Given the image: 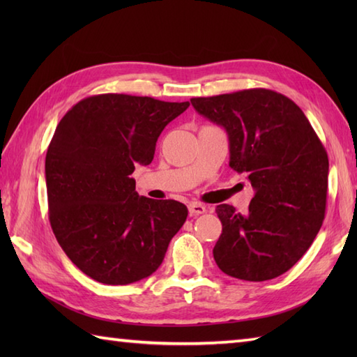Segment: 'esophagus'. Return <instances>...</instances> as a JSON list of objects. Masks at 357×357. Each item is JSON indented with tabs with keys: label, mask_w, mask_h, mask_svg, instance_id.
<instances>
[{
	"label": "esophagus",
	"mask_w": 357,
	"mask_h": 357,
	"mask_svg": "<svg viewBox=\"0 0 357 357\" xmlns=\"http://www.w3.org/2000/svg\"><path fill=\"white\" fill-rule=\"evenodd\" d=\"M206 206H202V204L199 202H190L188 204V211H190L192 216H198V215H202L206 213Z\"/></svg>",
	"instance_id": "obj_1"
}]
</instances>
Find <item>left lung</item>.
Returning a JSON list of instances; mask_svg holds the SVG:
<instances>
[{
  "label": "left lung",
  "mask_w": 357,
  "mask_h": 357,
  "mask_svg": "<svg viewBox=\"0 0 357 357\" xmlns=\"http://www.w3.org/2000/svg\"><path fill=\"white\" fill-rule=\"evenodd\" d=\"M199 115L222 126L230 167L247 173L255 196L245 215L216 207L222 233L213 257L225 275L261 282L305 255L325 218L328 155L298 105L268 89L192 98Z\"/></svg>",
  "instance_id": "1"
}]
</instances>
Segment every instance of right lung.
<instances>
[{
  "mask_svg": "<svg viewBox=\"0 0 357 357\" xmlns=\"http://www.w3.org/2000/svg\"><path fill=\"white\" fill-rule=\"evenodd\" d=\"M190 102L104 93L66 113L45 155L49 221L58 244L98 282L127 285L158 270L188 210L135 192L164 127Z\"/></svg>",
  "mask_w": 357,
  "mask_h": 357,
  "instance_id": "add662e5",
  "label": "right lung"
}]
</instances>
